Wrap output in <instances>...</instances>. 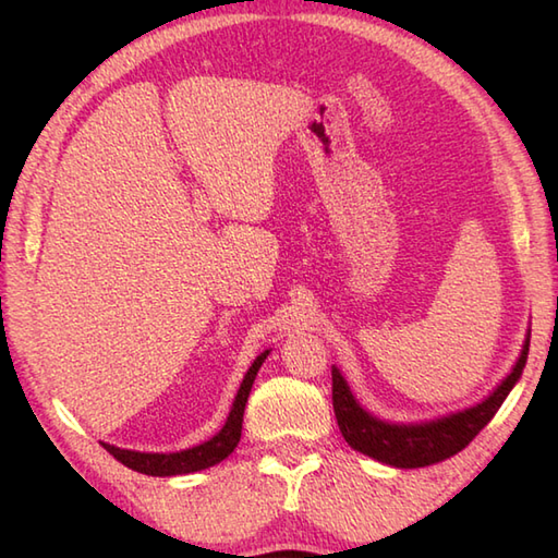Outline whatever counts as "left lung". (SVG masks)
<instances>
[{
	"label": "left lung",
	"mask_w": 558,
	"mask_h": 558,
	"mask_svg": "<svg viewBox=\"0 0 558 558\" xmlns=\"http://www.w3.org/2000/svg\"><path fill=\"white\" fill-rule=\"evenodd\" d=\"M530 352V333L525 336L513 369L492 393L465 410L441 414L424 422H388L376 417L354 398L345 376L333 366V410L340 434L357 453L369 456L384 465L412 470L441 462L465 448L504 405L518 378L523 376Z\"/></svg>",
	"instance_id": "1"
}]
</instances>
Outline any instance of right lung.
I'll return each mask as SVG.
<instances>
[{
	"label": "right lung",
	"mask_w": 558,
	"mask_h": 558,
	"mask_svg": "<svg viewBox=\"0 0 558 558\" xmlns=\"http://www.w3.org/2000/svg\"><path fill=\"white\" fill-rule=\"evenodd\" d=\"M268 354H270V350L260 352L258 357L252 362V366H248L244 378H242V384H240V390H236V396L232 400L228 420H225L222 429L216 436H210L208 441L192 446V448H184V450H177V453H141V450L117 448L112 444H102V448L110 450V453L120 460L122 465L141 472V475H150V477L192 475V472L218 465V462L228 458L236 448V444H240L246 398H248V393H252L254 378L260 369V364L266 362Z\"/></svg>",
	"instance_id": "right-lung-1"
}]
</instances>
